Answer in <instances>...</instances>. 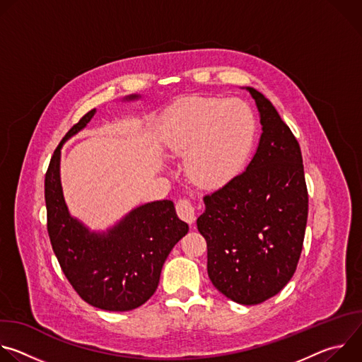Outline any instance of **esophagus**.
<instances>
[{
	"label": "esophagus",
	"mask_w": 362,
	"mask_h": 362,
	"mask_svg": "<svg viewBox=\"0 0 362 362\" xmlns=\"http://www.w3.org/2000/svg\"><path fill=\"white\" fill-rule=\"evenodd\" d=\"M176 211H177V215L182 221L187 222V223H194L196 221V209L194 206L187 200V199H180L176 204Z\"/></svg>",
	"instance_id": "1"
}]
</instances>
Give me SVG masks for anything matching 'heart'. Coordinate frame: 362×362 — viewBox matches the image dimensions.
I'll return each mask as SVG.
<instances>
[{
	"label": "heart",
	"instance_id": "obj_1",
	"mask_svg": "<svg viewBox=\"0 0 362 362\" xmlns=\"http://www.w3.org/2000/svg\"><path fill=\"white\" fill-rule=\"evenodd\" d=\"M256 137V117L240 98L192 97L165 117V146L186 156V172L202 186H222L245 165Z\"/></svg>",
	"mask_w": 362,
	"mask_h": 362
}]
</instances>
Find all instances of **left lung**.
<instances>
[{
    "label": "left lung",
    "instance_id": "left-lung-1",
    "mask_svg": "<svg viewBox=\"0 0 362 362\" xmlns=\"http://www.w3.org/2000/svg\"><path fill=\"white\" fill-rule=\"evenodd\" d=\"M262 133L246 169L204 196L197 229L214 286L242 305L276 295L295 274L308 219L302 154L272 103L253 87Z\"/></svg>",
    "mask_w": 362,
    "mask_h": 362
}]
</instances>
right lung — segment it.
I'll list each match as a JSON object with an SVG mask.
<instances>
[{"mask_svg": "<svg viewBox=\"0 0 362 362\" xmlns=\"http://www.w3.org/2000/svg\"><path fill=\"white\" fill-rule=\"evenodd\" d=\"M140 98V94H130L122 101ZM95 113V109L90 110L69 130L49 160L44 182L47 229L76 292L98 309L124 313L156 292L166 257L189 226L177 218L175 203L168 199L137 206L106 230H93L70 214L62 186V148Z\"/></svg>", "mask_w": 362, "mask_h": 362, "instance_id": "add662e5", "label": "right lung"}]
</instances>
